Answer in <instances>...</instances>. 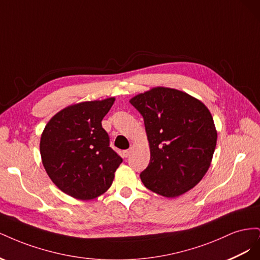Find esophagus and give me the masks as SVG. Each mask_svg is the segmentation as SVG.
Instances as JSON below:
<instances>
[{"mask_svg":"<svg viewBox=\"0 0 260 260\" xmlns=\"http://www.w3.org/2000/svg\"><path fill=\"white\" fill-rule=\"evenodd\" d=\"M131 153H132V148L125 149V151H123V156H124V157H129Z\"/></svg>","mask_w":260,"mask_h":260,"instance_id":"obj_1","label":"esophagus"}]
</instances>
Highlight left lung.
<instances>
[{
  "mask_svg": "<svg viewBox=\"0 0 260 260\" xmlns=\"http://www.w3.org/2000/svg\"><path fill=\"white\" fill-rule=\"evenodd\" d=\"M144 119L151 159L143 184L165 198L193 188L210 167L217 144L212 116L202 101L183 91L155 86L130 99Z\"/></svg>",
  "mask_w": 260,
  "mask_h": 260,
  "instance_id": "1",
  "label": "left lung"
}]
</instances>
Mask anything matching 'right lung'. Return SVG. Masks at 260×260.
<instances>
[{
    "label": "right lung",
    "instance_id": "right-lung-1",
    "mask_svg": "<svg viewBox=\"0 0 260 260\" xmlns=\"http://www.w3.org/2000/svg\"><path fill=\"white\" fill-rule=\"evenodd\" d=\"M115 98L85 101L55 114L40 139L46 174L61 192L81 201L104 194L111 187L122 159L109 147L102 120Z\"/></svg>",
    "mask_w": 260,
    "mask_h": 260
}]
</instances>
